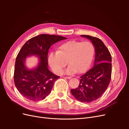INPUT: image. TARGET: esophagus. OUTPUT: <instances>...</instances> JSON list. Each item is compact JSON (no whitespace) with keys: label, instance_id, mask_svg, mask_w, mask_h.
Segmentation results:
<instances>
[{"label":"esophagus","instance_id":"1","mask_svg":"<svg viewBox=\"0 0 129 129\" xmlns=\"http://www.w3.org/2000/svg\"><path fill=\"white\" fill-rule=\"evenodd\" d=\"M63 78H64V79H71L72 77H69V76H66V77H63Z\"/></svg>","mask_w":129,"mask_h":129}]
</instances>
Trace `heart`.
Listing matches in <instances>:
<instances>
[{"instance_id": "b5f03b06", "label": "heart", "mask_w": 129, "mask_h": 129, "mask_svg": "<svg viewBox=\"0 0 129 129\" xmlns=\"http://www.w3.org/2000/svg\"><path fill=\"white\" fill-rule=\"evenodd\" d=\"M94 52V46L90 42L69 41L60 46L58 52L49 54L48 62L54 73L61 74L68 61L69 66L64 73L73 75L77 72L81 73L87 71L91 64Z\"/></svg>"}]
</instances>
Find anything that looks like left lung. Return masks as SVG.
<instances>
[{
    "instance_id": "1",
    "label": "left lung",
    "mask_w": 129,
    "mask_h": 129,
    "mask_svg": "<svg viewBox=\"0 0 129 129\" xmlns=\"http://www.w3.org/2000/svg\"><path fill=\"white\" fill-rule=\"evenodd\" d=\"M81 36L88 39L94 46V64L92 68L80 77L79 85L71 89V93L80 102L90 103L100 98L110 83L112 59L109 50L100 39L86 35Z\"/></svg>"
}]
</instances>
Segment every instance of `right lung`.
<instances>
[{
	"mask_svg": "<svg viewBox=\"0 0 129 129\" xmlns=\"http://www.w3.org/2000/svg\"><path fill=\"white\" fill-rule=\"evenodd\" d=\"M66 38L55 35L41 34L31 38L22 46L15 60L14 81L19 92L32 101L44 100L51 92L54 83L60 77L48 68V53L50 46ZM39 58L36 68L29 69L25 65L27 57Z\"/></svg>",
	"mask_w": 129,
	"mask_h": 129,
	"instance_id": "1",
	"label": "right lung"
}]
</instances>
